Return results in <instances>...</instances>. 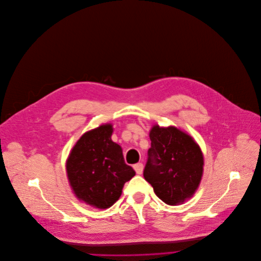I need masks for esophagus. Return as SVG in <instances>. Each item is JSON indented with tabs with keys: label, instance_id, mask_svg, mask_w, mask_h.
I'll list each match as a JSON object with an SVG mask.
<instances>
[{
	"label": "esophagus",
	"instance_id": "1",
	"mask_svg": "<svg viewBox=\"0 0 261 261\" xmlns=\"http://www.w3.org/2000/svg\"><path fill=\"white\" fill-rule=\"evenodd\" d=\"M134 169H135V171H136V173H137V174H141V173L143 172V164L138 163V164L134 165Z\"/></svg>",
	"mask_w": 261,
	"mask_h": 261
}]
</instances>
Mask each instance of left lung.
Returning a JSON list of instances; mask_svg holds the SVG:
<instances>
[{
  "instance_id": "8db88e82",
  "label": "left lung",
  "mask_w": 261,
  "mask_h": 261,
  "mask_svg": "<svg viewBox=\"0 0 261 261\" xmlns=\"http://www.w3.org/2000/svg\"><path fill=\"white\" fill-rule=\"evenodd\" d=\"M150 139L144 179L166 204L185 202L193 195L203 175L204 158L200 146L191 136L174 126L154 125Z\"/></svg>"
}]
</instances>
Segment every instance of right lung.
Listing matches in <instances>:
<instances>
[{"instance_id": "obj_1", "label": "right lung", "mask_w": 261, "mask_h": 261, "mask_svg": "<svg viewBox=\"0 0 261 261\" xmlns=\"http://www.w3.org/2000/svg\"><path fill=\"white\" fill-rule=\"evenodd\" d=\"M113 132L111 124H104L85 133L73 146L66 166L74 194L101 209L113 206L124 184L136 174L124 161L121 146L111 140Z\"/></svg>"}]
</instances>
